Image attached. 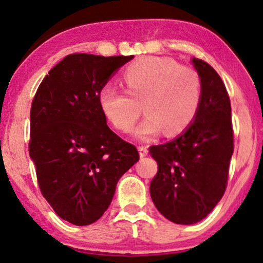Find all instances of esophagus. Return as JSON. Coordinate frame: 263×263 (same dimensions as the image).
I'll use <instances>...</instances> for the list:
<instances>
[{
  "mask_svg": "<svg viewBox=\"0 0 263 263\" xmlns=\"http://www.w3.org/2000/svg\"><path fill=\"white\" fill-rule=\"evenodd\" d=\"M138 152H140V157H146L148 155V148L146 146H140L138 147Z\"/></svg>",
  "mask_w": 263,
  "mask_h": 263,
  "instance_id": "34e87169",
  "label": "esophagus"
}]
</instances>
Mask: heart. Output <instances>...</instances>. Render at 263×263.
I'll return each instance as SVG.
<instances>
[{
	"instance_id": "heart-1",
	"label": "heart",
	"mask_w": 263,
	"mask_h": 263,
	"mask_svg": "<svg viewBox=\"0 0 263 263\" xmlns=\"http://www.w3.org/2000/svg\"><path fill=\"white\" fill-rule=\"evenodd\" d=\"M126 91L106 85L99 93V105L106 119L120 131L132 128L143 105L146 119L135 129L138 140L164 134H182L192 125L203 99V81L194 68L176 60L146 57L123 73Z\"/></svg>"
}]
</instances>
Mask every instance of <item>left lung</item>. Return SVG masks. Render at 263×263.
Here are the masks:
<instances>
[{"label": "left lung", "mask_w": 263, "mask_h": 263, "mask_svg": "<svg viewBox=\"0 0 263 263\" xmlns=\"http://www.w3.org/2000/svg\"><path fill=\"white\" fill-rule=\"evenodd\" d=\"M192 62L203 81L197 116L176 140L149 147L158 164L151 197L164 218L182 225L206 218L219 203L234 152L231 104L224 83L206 62Z\"/></svg>", "instance_id": "1"}]
</instances>
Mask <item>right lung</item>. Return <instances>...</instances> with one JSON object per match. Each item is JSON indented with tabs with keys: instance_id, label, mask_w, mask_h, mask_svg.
<instances>
[{
	"instance_id": "right-lung-1",
	"label": "right lung",
	"mask_w": 263,
	"mask_h": 263,
	"mask_svg": "<svg viewBox=\"0 0 263 263\" xmlns=\"http://www.w3.org/2000/svg\"><path fill=\"white\" fill-rule=\"evenodd\" d=\"M134 55L74 53L50 69L31 107L29 156L57 215L78 226L102 216L119 179L140 159L106 125L99 93Z\"/></svg>"
}]
</instances>
